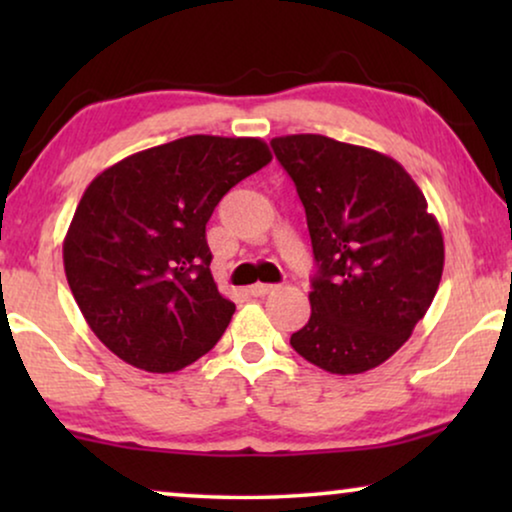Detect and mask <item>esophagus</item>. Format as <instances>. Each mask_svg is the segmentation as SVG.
<instances>
[{
	"instance_id": "esophagus-1",
	"label": "esophagus",
	"mask_w": 512,
	"mask_h": 512,
	"mask_svg": "<svg viewBox=\"0 0 512 512\" xmlns=\"http://www.w3.org/2000/svg\"><path fill=\"white\" fill-rule=\"evenodd\" d=\"M249 291H251V296L263 298V296H270L272 291H277V284H261V282H258V284L251 286Z\"/></svg>"
}]
</instances>
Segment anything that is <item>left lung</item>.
Instances as JSON below:
<instances>
[{
	"label": "left lung",
	"mask_w": 512,
	"mask_h": 512,
	"mask_svg": "<svg viewBox=\"0 0 512 512\" xmlns=\"http://www.w3.org/2000/svg\"><path fill=\"white\" fill-rule=\"evenodd\" d=\"M305 207L314 261L310 321L291 335L305 361L359 375L394 356L436 296L443 233L401 163L324 135L272 139Z\"/></svg>",
	"instance_id": "1"
}]
</instances>
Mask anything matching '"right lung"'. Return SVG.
<instances>
[{"instance_id":"add662e5","label":"right lung","mask_w":512,"mask_h":512,"mask_svg":"<svg viewBox=\"0 0 512 512\" xmlns=\"http://www.w3.org/2000/svg\"><path fill=\"white\" fill-rule=\"evenodd\" d=\"M272 160L258 137L191 135L132 153L90 181L62 244L69 289L118 359L177 373L230 324L205 228L235 184Z\"/></svg>"}]
</instances>
